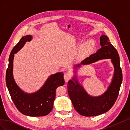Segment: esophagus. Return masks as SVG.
Masks as SVG:
<instances>
[{"label": "esophagus", "mask_w": 130, "mask_h": 130, "mask_svg": "<svg viewBox=\"0 0 130 130\" xmlns=\"http://www.w3.org/2000/svg\"><path fill=\"white\" fill-rule=\"evenodd\" d=\"M70 77H71V75H70V74L69 73H66L64 74V78L66 82H68V80L70 78Z\"/></svg>", "instance_id": "esophagus-1"}]
</instances>
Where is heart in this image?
Segmentation results:
<instances>
[{
    "label": "heart",
    "mask_w": 130,
    "mask_h": 130,
    "mask_svg": "<svg viewBox=\"0 0 130 130\" xmlns=\"http://www.w3.org/2000/svg\"><path fill=\"white\" fill-rule=\"evenodd\" d=\"M94 46V42L92 40H89L85 42L81 47L79 51H78V54L80 56H85L88 54L90 50L92 49Z\"/></svg>",
    "instance_id": "heart-1"
}]
</instances>
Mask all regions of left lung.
Listing matches in <instances>:
<instances>
[{
	"instance_id": "left-lung-1",
	"label": "left lung",
	"mask_w": 130,
	"mask_h": 130,
	"mask_svg": "<svg viewBox=\"0 0 130 130\" xmlns=\"http://www.w3.org/2000/svg\"><path fill=\"white\" fill-rule=\"evenodd\" d=\"M100 43L101 48L95 54L85 59L80 64H76L74 69L78 68L81 65L90 64L103 59H111L114 66V74L107 90L101 95L93 96L88 94L80 84L77 76H74L68 82V92L74 108L81 115L85 117L99 116L111 109L118 96L123 80L119 56L117 50L105 35L100 37ZM76 72L75 70L74 73Z\"/></svg>"
}]
</instances>
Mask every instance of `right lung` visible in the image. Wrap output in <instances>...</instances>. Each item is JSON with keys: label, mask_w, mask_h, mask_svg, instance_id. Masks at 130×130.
Listing matches in <instances>:
<instances>
[{"label": "right lung", "mask_w": 130, "mask_h": 130, "mask_svg": "<svg viewBox=\"0 0 130 130\" xmlns=\"http://www.w3.org/2000/svg\"><path fill=\"white\" fill-rule=\"evenodd\" d=\"M32 38L31 35L22 37L12 50L6 73V84L11 99L19 112L28 116H45L53 109L56 88L64 84V74L59 72L51 75L42 87L35 93H25L18 87L13 75L14 54L20 50L27 41L32 40Z\"/></svg>", "instance_id": "1"}]
</instances>
